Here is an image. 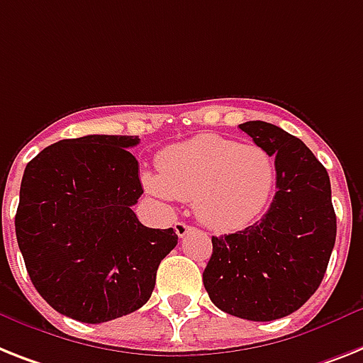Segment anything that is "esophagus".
Instances as JSON below:
<instances>
[{
  "label": "esophagus",
  "mask_w": 363,
  "mask_h": 363,
  "mask_svg": "<svg viewBox=\"0 0 363 363\" xmlns=\"http://www.w3.org/2000/svg\"><path fill=\"white\" fill-rule=\"evenodd\" d=\"M174 230L176 233H178V238H185L191 230H193V226H189L187 223H182V220H178V223L174 224Z\"/></svg>",
  "instance_id": "esophagus-1"
}]
</instances>
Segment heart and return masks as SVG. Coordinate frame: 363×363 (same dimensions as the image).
<instances>
[{
	"instance_id": "1",
	"label": "heart",
	"mask_w": 363,
	"mask_h": 363,
	"mask_svg": "<svg viewBox=\"0 0 363 363\" xmlns=\"http://www.w3.org/2000/svg\"><path fill=\"white\" fill-rule=\"evenodd\" d=\"M277 164L267 150L218 135H199L157 157V176L145 185L157 199L193 202L194 213L213 230L252 223L271 200Z\"/></svg>"
}]
</instances>
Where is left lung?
I'll return each instance as SVG.
<instances>
[{
    "instance_id": "left-lung-1",
    "label": "left lung",
    "mask_w": 363,
    "mask_h": 363,
    "mask_svg": "<svg viewBox=\"0 0 363 363\" xmlns=\"http://www.w3.org/2000/svg\"><path fill=\"white\" fill-rule=\"evenodd\" d=\"M277 164L271 208L252 226L211 238L203 287L218 310L274 321L317 291L336 242L328 172L301 139L262 121L239 124Z\"/></svg>"
}]
</instances>
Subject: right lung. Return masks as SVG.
Here are the masks:
<instances>
[{"instance_id": "right-lung-1", "label": "right lung", "mask_w": 363, "mask_h": 363, "mask_svg": "<svg viewBox=\"0 0 363 363\" xmlns=\"http://www.w3.org/2000/svg\"><path fill=\"white\" fill-rule=\"evenodd\" d=\"M131 135H86L48 146L26 167L14 226L33 286L76 321L106 323L148 302L172 228H146Z\"/></svg>"}]
</instances>
